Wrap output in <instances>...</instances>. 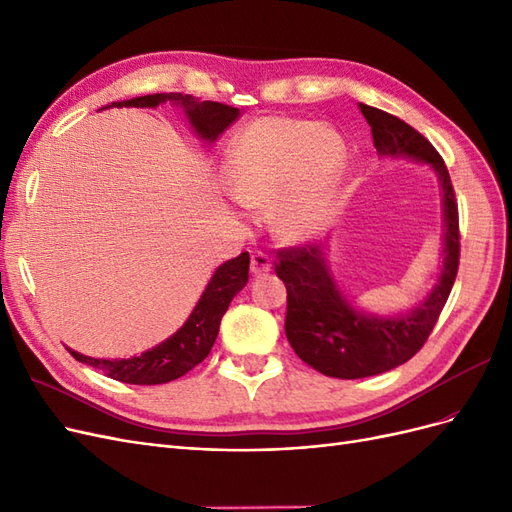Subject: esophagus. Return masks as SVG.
Instances as JSON below:
<instances>
[{"instance_id": "1", "label": "esophagus", "mask_w": 512, "mask_h": 512, "mask_svg": "<svg viewBox=\"0 0 512 512\" xmlns=\"http://www.w3.org/2000/svg\"><path fill=\"white\" fill-rule=\"evenodd\" d=\"M250 269L254 275H262L271 271V258L265 252H254L250 258Z\"/></svg>"}]
</instances>
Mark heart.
Instances as JSON below:
<instances>
[{"label":"heart","mask_w":512,"mask_h":512,"mask_svg":"<svg viewBox=\"0 0 512 512\" xmlns=\"http://www.w3.org/2000/svg\"><path fill=\"white\" fill-rule=\"evenodd\" d=\"M344 145L331 130L297 117L254 121L228 158L230 192L243 205L273 204V226L286 241L314 237L327 226Z\"/></svg>","instance_id":"heart-1"}]
</instances>
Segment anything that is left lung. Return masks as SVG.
Wrapping results in <instances>:
<instances>
[{"instance_id": "left-lung-1", "label": "left lung", "mask_w": 512, "mask_h": 512, "mask_svg": "<svg viewBox=\"0 0 512 512\" xmlns=\"http://www.w3.org/2000/svg\"><path fill=\"white\" fill-rule=\"evenodd\" d=\"M380 156H408L436 168L444 192V267L433 292L412 314L374 318L354 312L322 258L320 245L277 252L275 273L286 284V337L301 361L331 378L354 380L389 371L421 350L442 314L459 269V209L451 175L427 138L404 119L359 104Z\"/></svg>"}]
</instances>
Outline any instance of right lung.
Listing matches in <instances>:
<instances>
[{"label":"right lung","instance_id":"1","mask_svg":"<svg viewBox=\"0 0 512 512\" xmlns=\"http://www.w3.org/2000/svg\"><path fill=\"white\" fill-rule=\"evenodd\" d=\"M177 102L185 108L188 119L196 132L215 141L232 121L239 117V108L228 106L222 102H198L192 96L181 94H151V96H138L130 100L113 102V106H158L162 102ZM250 254L243 252L241 256L232 258L213 273L207 290L200 297L198 305L194 307L188 322L166 342L160 346L143 352L141 356H132V359H91L74 350H68L76 361L87 363L96 367L108 378L128 382V384H166L170 380H177L188 374L198 363L207 359V354L213 348L215 337L220 331L222 316L232 301V297L247 284L250 277Z\"/></svg>","mask_w":512,"mask_h":512}]
</instances>
